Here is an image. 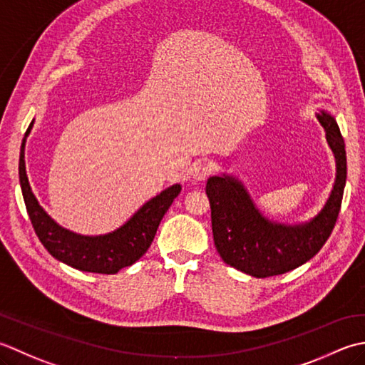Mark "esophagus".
Returning a JSON list of instances; mask_svg holds the SVG:
<instances>
[{"mask_svg":"<svg viewBox=\"0 0 365 365\" xmlns=\"http://www.w3.org/2000/svg\"><path fill=\"white\" fill-rule=\"evenodd\" d=\"M212 168L207 162H197L195 165L192 168V178L195 181H205L207 176L211 175Z\"/></svg>","mask_w":365,"mask_h":365,"instance_id":"34e87169","label":"esophagus"}]
</instances>
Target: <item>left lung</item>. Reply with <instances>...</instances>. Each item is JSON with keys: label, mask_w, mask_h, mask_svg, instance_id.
Returning <instances> with one entry per match:
<instances>
[{"label": "left lung", "mask_w": 365, "mask_h": 365, "mask_svg": "<svg viewBox=\"0 0 365 365\" xmlns=\"http://www.w3.org/2000/svg\"><path fill=\"white\" fill-rule=\"evenodd\" d=\"M317 120L326 130L337 175L328 202L309 222L284 225L267 220L236 178L224 175L207 180L214 244L227 264L258 279L279 276L309 262L328 241L344 197L346 153L336 120L326 110H319Z\"/></svg>", "instance_id": "1"}]
</instances>
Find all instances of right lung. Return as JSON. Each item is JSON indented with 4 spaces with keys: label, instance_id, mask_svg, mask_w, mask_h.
Listing matches in <instances>:
<instances>
[{
    "label": "right lung",
    "instance_id": "obj_1",
    "mask_svg": "<svg viewBox=\"0 0 365 365\" xmlns=\"http://www.w3.org/2000/svg\"><path fill=\"white\" fill-rule=\"evenodd\" d=\"M34 120L25 132L20 150L19 175L25 206L34 232L51 257L76 267L78 271L116 274L125 266H130L150 249L163 215L180 195L181 185L160 192L146 202L140 210L115 232L101 236H83L59 227L37 202L25 170V141L33 129Z\"/></svg>",
    "mask_w": 365,
    "mask_h": 365
}]
</instances>
